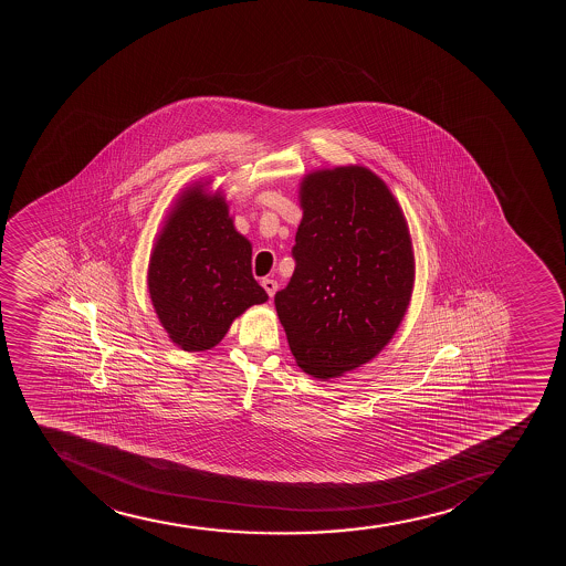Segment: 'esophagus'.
<instances>
[{"label": "esophagus", "instance_id": "34e87169", "mask_svg": "<svg viewBox=\"0 0 566 566\" xmlns=\"http://www.w3.org/2000/svg\"><path fill=\"white\" fill-rule=\"evenodd\" d=\"M262 286H264V291H266L268 296L272 298L275 291H277V281L275 280H262Z\"/></svg>", "mask_w": 566, "mask_h": 566}]
</instances>
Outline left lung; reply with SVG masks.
<instances>
[{"label": "left lung", "mask_w": 566, "mask_h": 566, "mask_svg": "<svg viewBox=\"0 0 566 566\" xmlns=\"http://www.w3.org/2000/svg\"><path fill=\"white\" fill-rule=\"evenodd\" d=\"M300 206L296 268L275 310L300 368L331 379L376 357L402 323L416 277L410 230L363 166L304 177Z\"/></svg>", "instance_id": "obj_1"}]
</instances>
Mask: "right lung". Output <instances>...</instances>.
<instances>
[{
	"mask_svg": "<svg viewBox=\"0 0 566 566\" xmlns=\"http://www.w3.org/2000/svg\"><path fill=\"white\" fill-rule=\"evenodd\" d=\"M251 254L221 192L192 185L179 196L156 238L147 285L160 325L182 352L211 349L235 317L266 302Z\"/></svg>",
	"mask_w": 566,
	"mask_h": 566,
	"instance_id": "add662e5",
	"label": "right lung"
}]
</instances>
